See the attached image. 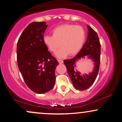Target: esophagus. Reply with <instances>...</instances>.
Returning a JSON list of instances; mask_svg holds the SVG:
<instances>
[{
    "instance_id": "obj_1",
    "label": "esophagus",
    "mask_w": 122,
    "mask_h": 122,
    "mask_svg": "<svg viewBox=\"0 0 122 122\" xmlns=\"http://www.w3.org/2000/svg\"><path fill=\"white\" fill-rule=\"evenodd\" d=\"M58 62L60 64H62V63H63V61H62V60H58Z\"/></svg>"
}]
</instances>
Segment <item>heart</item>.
<instances>
[{
	"label": "heart",
	"mask_w": 122,
	"mask_h": 122,
	"mask_svg": "<svg viewBox=\"0 0 122 122\" xmlns=\"http://www.w3.org/2000/svg\"><path fill=\"white\" fill-rule=\"evenodd\" d=\"M53 36L46 35L43 43L53 53L56 52L58 58H63L68 54L72 56L81 49L85 40V31L83 27L74 25L65 24L57 26L52 30Z\"/></svg>",
	"instance_id": "1"
}]
</instances>
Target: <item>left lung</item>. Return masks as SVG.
<instances>
[{
  "label": "left lung",
  "mask_w": 122,
  "mask_h": 122,
  "mask_svg": "<svg viewBox=\"0 0 122 122\" xmlns=\"http://www.w3.org/2000/svg\"><path fill=\"white\" fill-rule=\"evenodd\" d=\"M88 36L81 50L75 57L64 61L68 75L74 87L77 90L84 91L93 84L99 71L100 62V43L97 34L88 25ZM86 57L94 62L92 72L81 75L77 71L75 65L78 60Z\"/></svg>",
  "instance_id": "1"
}]
</instances>
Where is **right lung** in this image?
Returning <instances> with one entry per match:
<instances>
[{
	"mask_svg": "<svg viewBox=\"0 0 122 122\" xmlns=\"http://www.w3.org/2000/svg\"><path fill=\"white\" fill-rule=\"evenodd\" d=\"M46 22H32L22 32L17 43L18 68L32 91L42 94L53 88L57 60L43 43Z\"/></svg>",
	"mask_w": 122,
	"mask_h": 122,
	"instance_id": "right-lung-1",
	"label": "right lung"
}]
</instances>
